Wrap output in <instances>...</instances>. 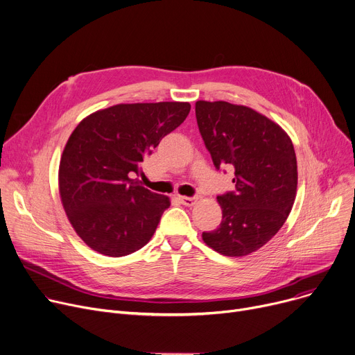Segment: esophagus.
<instances>
[{"label": "esophagus", "mask_w": 355, "mask_h": 355, "mask_svg": "<svg viewBox=\"0 0 355 355\" xmlns=\"http://www.w3.org/2000/svg\"><path fill=\"white\" fill-rule=\"evenodd\" d=\"M178 200H180V202L182 204V205H187V207H192L194 205L196 202H197V197H182V196H180L178 197Z\"/></svg>", "instance_id": "esophagus-1"}]
</instances>
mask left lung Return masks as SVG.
<instances>
[{"label": "left lung", "mask_w": 355, "mask_h": 355, "mask_svg": "<svg viewBox=\"0 0 355 355\" xmlns=\"http://www.w3.org/2000/svg\"><path fill=\"white\" fill-rule=\"evenodd\" d=\"M205 147L216 170H235V191L218 196L222 222L204 242L225 256H246L268 243L292 211L297 161L283 128L246 106L228 102L196 103Z\"/></svg>", "instance_id": "8db88e82"}]
</instances>
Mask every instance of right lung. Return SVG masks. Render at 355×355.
I'll return each mask as SVG.
<instances>
[{"mask_svg": "<svg viewBox=\"0 0 355 355\" xmlns=\"http://www.w3.org/2000/svg\"><path fill=\"white\" fill-rule=\"evenodd\" d=\"M189 110L187 102L116 105L78 124L62 153L59 194L89 248L120 257L148 243L170 200L130 175Z\"/></svg>", "mask_w": 355, "mask_h": 355, "instance_id": "right-lung-1", "label": "right lung"}]
</instances>
